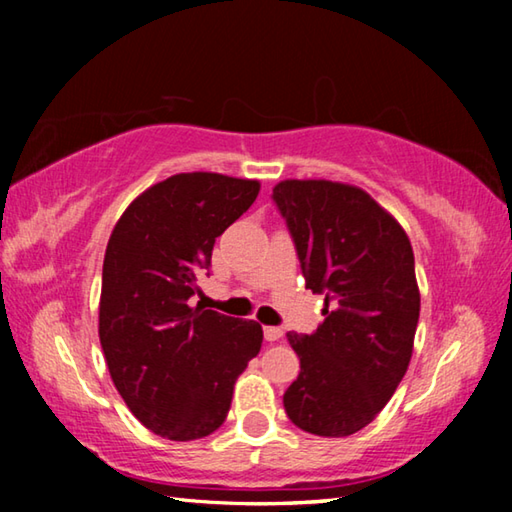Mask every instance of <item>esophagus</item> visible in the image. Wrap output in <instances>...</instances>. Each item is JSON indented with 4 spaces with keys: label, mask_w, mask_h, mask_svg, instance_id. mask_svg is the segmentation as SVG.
I'll use <instances>...</instances> for the list:
<instances>
[{
    "label": "esophagus",
    "mask_w": 512,
    "mask_h": 512,
    "mask_svg": "<svg viewBox=\"0 0 512 512\" xmlns=\"http://www.w3.org/2000/svg\"><path fill=\"white\" fill-rule=\"evenodd\" d=\"M282 334H284V332H282L280 327H273V325H266V327H264V339L271 341V343H273V341H280Z\"/></svg>",
    "instance_id": "34e87169"
}]
</instances>
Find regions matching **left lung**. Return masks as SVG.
I'll use <instances>...</instances> for the list:
<instances>
[{"instance_id": "1", "label": "left lung", "mask_w": 512, "mask_h": 512, "mask_svg": "<svg viewBox=\"0 0 512 512\" xmlns=\"http://www.w3.org/2000/svg\"><path fill=\"white\" fill-rule=\"evenodd\" d=\"M273 198L307 289L325 293L316 332L287 334L300 375L284 393V411L314 436H350L377 418L409 368L420 318L411 241L361 187L289 178Z\"/></svg>"}]
</instances>
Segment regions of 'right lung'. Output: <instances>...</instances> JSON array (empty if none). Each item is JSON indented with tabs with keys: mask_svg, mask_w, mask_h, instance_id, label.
<instances>
[{
	"mask_svg": "<svg viewBox=\"0 0 512 512\" xmlns=\"http://www.w3.org/2000/svg\"><path fill=\"white\" fill-rule=\"evenodd\" d=\"M259 180L176 173L126 207L103 257L99 339L112 384L162 438H205L262 348V325L192 307L212 248L259 194Z\"/></svg>",
	"mask_w": 512,
	"mask_h": 512,
	"instance_id": "obj_1",
	"label": "right lung"
}]
</instances>
